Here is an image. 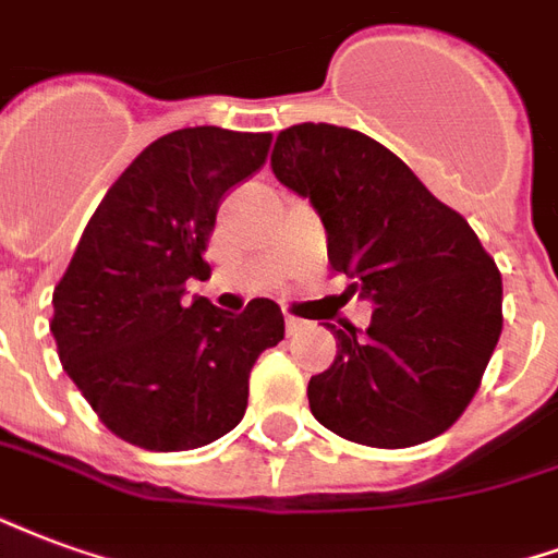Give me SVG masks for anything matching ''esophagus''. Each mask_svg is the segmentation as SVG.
Wrapping results in <instances>:
<instances>
[{
	"mask_svg": "<svg viewBox=\"0 0 558 558\" xmlns=\"http://www.w3.org/2000/svg\"><path fill=\"white\" fill-rule=\"evenodd\" d=\"M303 327H306V320L294 318V315H284V329H288V336H296Z\"/></svg>",
	"mask_w": 558,
	"mask_h": 558,
	"instance_id": "obj_1",
	"label": "esophagus"
}]
</instances>
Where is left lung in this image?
<instances>
[{
  "label": "left lung",
  "instance_id": "left-lung-1",
  "mask_svg": "<svg viewBox=\"0 0 558 558\" xmlns=\"http://www.w3.org/2000/svg\"><path fill=\"white\" fill-rule=\"evenodd\" d=\"M274 174L318 210L336 274L374 303L372 324L332 329L327 372L308 380L324 428L374 449L449 430L482 384L502 332V276L470 222L404 160L360 130L294 124Z\"/></svg>",
  "mask_w": 558,
  "mask_h": 558
}]
</instances>
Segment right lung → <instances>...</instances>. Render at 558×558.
I'll use <instances>...</instances> for the list:
<instances>
[{
    "mask_svg": "<svg viewBox=\"0 0 558 558\" xmlns=\"http://www.w3.org/2000/svg\"><path fill=\"white\" fill-rule=\"evenodd\" d=\"M270 133L184 128L150 142L109 186L52 291L50 332L64 372L116 437L186 451L246 413L250 372L284 339L282 308L252 300L229 315L186 279L205 262L229 190L267 160Z\"/></svg>",
    "mask_w": 558,
    "mask_h": 558,
    "instance_id": "right-lung-1",
    "label": "right lung"
}]
</instances>
